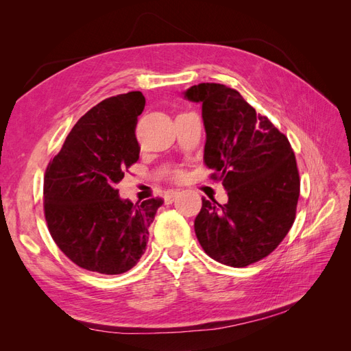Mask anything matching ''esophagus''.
I'll list each match as a JSON object with an SVG mask.
<instances>
[{
    "label": "esophagus",
    "mask_w": 351,
    "mask_h": 351,
    "mask_svg": "<svg viewBox=\"0 0 351 351\" xmlns=\"http://www.w3.org/2000/svg\"><path fill=\"white\" fill-rule=\"evenodd\" d=\"M180 195V190H171V192H167L164 199H165V204H171V202L174 200L176 196Z\"/></svg>",
    "instance_id": "1"
}]
</instances>
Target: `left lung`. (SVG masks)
<instances>
[{
  "mask_svg": "<svg viewBox=\"0 0 351 351\" xmlns=\"http://www.w3.org/2000/svg\"><path fill=\"white\" fill-rule=\"evenodd\" d=\"M183 95L202 104L205 164L228 195L226 205L202 197L196 237L212 259L247 267L277 249L294 222L300 178L291 145L226 84L200 83Z\"/></svg>",
  "mask_w": 351,
  "mask_h": 351,
  "instance_id": "left-lung-1",
  "label": "left lung"
}]
</instances>
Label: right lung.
I'll use <instances>...</instances> for the list:
<instances>
[{
  "label": "right lung",
  "mask_w": 351,
  "mask_h": 351,
  "mask_svg": "<svg viewBox=\"0 0 351 351\" xmlns=\"http://www.w3.org/2000/svg\"><path fill=\"white\" fill-rule=\"evenodd\" d=\"M142 92L104 99L74 124L44 178L51 237L77 267L105 275L132 269L146 250L149 226L162 199L133 204L117 190L139 159L136 124Z\"/></svg>",
  "instance_id": "add662e5"
}]
</instances>
